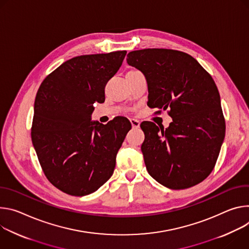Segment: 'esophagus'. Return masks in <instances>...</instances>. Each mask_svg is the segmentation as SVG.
<instances>
[{
    "instance_id": "1",
    "label": "esophagus",
    "mask_w": 249,
    "mask_h": 249,
    "mask_svg": "<svg viewBox=\"0 0 249 249\" xmlns=\"http://www.w3.org/2000/svg\"><path fill=\"white\" fill-rule=\"evenodd\" d=\"M130 124H131V125H132V127L133 128H137V127H140V122L137 121V120H135V119H130Z\"/></svg>"
}]
</instances>
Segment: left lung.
I'll return each instance as SVG.
<instances>
[{
	"instance_id": "left-lung-1",
	"label": "left lung",
	"mask_w": 249,
	"mask_h": 249,
	"mask_svg": "<svg viewBox=\"0 0 249 249\" xmlns=\"http://www.w3.org/2000/svg\"><path fill=\"white\" fill-rule=\"evenodd\" d=\"M126 61L146 79L147 106L168 108L172 118L165 129L151 122L141 124L148 173L169 189L199 184L213 171L225 140L226 123L214 81L194 57L178 50H135Z\"/></svg>"
}]
</instances>
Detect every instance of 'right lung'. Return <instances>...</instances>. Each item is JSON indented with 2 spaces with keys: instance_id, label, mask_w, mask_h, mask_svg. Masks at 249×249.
Instances as JSON below:
<instances>
[{
  "instance_id": "right-lung-1",
  "label": "right lung",
  "mask_w": 249,
  "mask_h": 249,
  "mask_svg": "<svg viewBox=\"0 0 249 249\" xmlns=\"http://www.w3.org/2000/svg\"><path fill=\"white\" fill-rule=\"evenodd\" d=\"M125 54L123 50L69 59L37 91L33 144L46 178L66 194L89 195L114 173L131 124L121 117L103 124L91 116L94 103L105 102V87Z\"/></svg>"
}]
</instances>
